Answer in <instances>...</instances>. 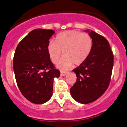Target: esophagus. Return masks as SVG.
I'll list each match as a JSON object with an SVG mask.
<instances>
[{
	"label": "esophagus",
	"mask_w": 127,
	"mask_h": 127,
	"mask_svg": "<svg viewBox=\"0 0 127 127\" xmlns=\"http://www.w3.org/2000/svg\"><path fill=\"white\" fill-rule=\"evenodd\" d=\"M66 74H67V72L61 71V76H65Z\"/></svg>",
	"instance_id": "34e87169"
}]
</instances>
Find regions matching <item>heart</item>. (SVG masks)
Listing matches in <instances>:
<instances>
[{
	"instance_id": "1",
	"label": "heart",
	"mask_w": 127,
	"mask_h": 127,
	"mask_svg": "<svg viewBox=\"0 0 127 127\" xmlns=\"http://www.w3.org/2000/svg\"><path fill=\"white\" fill-rule=\"evenodd\" d=\"M92 46L93 41L88 34L73 30L58 34L55 42L51 41L48 43L47 51L54 64L58 62L63 54L65 56L58 65L64 69L71 67L73 64L79 66L85 62L92 51Z\"/></svg>"
}]
</instances>
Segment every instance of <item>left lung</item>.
Returning <instances> with one entry per match:
<instances>
[{
    "label": "left lung",
    "instance_id": "left-lung-1",
    "mask_svg": "<svg viewBox=\"0 0 127 127\" xmlns=\"http://www.w3.org/2000/svg\"><path fill=\"white\" fill-rule=\"evenodd\" d=\"M89 34L93 41L92 51L86 61L73 70L77 80L70 89L73 98L83 104L95 101L105 93L113 66V54L107 39L93 31Z\"/></svg>",
    "mask_w": 127,
    "mask_h": 127
}]
</instances>
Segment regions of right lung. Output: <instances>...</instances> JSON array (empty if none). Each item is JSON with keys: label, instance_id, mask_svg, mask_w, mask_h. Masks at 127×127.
<instances>
[{"label": "right lung", "instance_id": "1", "mask_svg": "<svg viewBox=\"0 0 127 127\" xmlns=\"http://www.w3.org/2000/svg\"><path fill=\"white\" fill-rule=\"evenodd\" d=\"M54 33L51 29H34L19 43L14 53L13 67L17 86L33 103L42 104L50 99L54 78L60 76L47 51Z\"/></svg>", "mask_w": 127, "mask_h": 127}]
</instances>
